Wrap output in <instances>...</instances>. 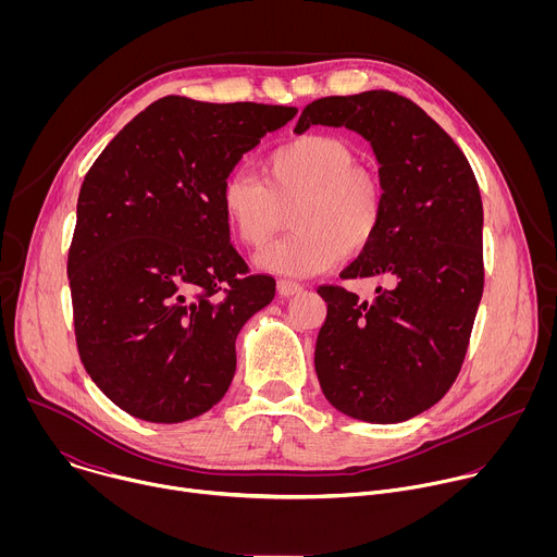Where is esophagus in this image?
I'll return each mask as SVG.
<instances>
[{
    "mask_svg": "<svg viewBox=\"0 0 557 557\" xmlns=\"http://www.w3.org/2000/svg\"><path fill=\"white\" fill-rule=\"evenodd\" d=\"M301 290H304V286L299 282H293V280H280L277 282V293L282 297H293V295H297Z\"/></svg>",
    "mask_w": 557,
    "mask_h": 557,
    "instance_id": "esophagus-1",
    "label": "esophagus"
}]
</instances>
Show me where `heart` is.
Masks as SVG:
<instances>
[{
    "label": "heart",
    "instance_id": "b5f03b06",
    "mask_svg": "<svg viewBox=\"0 0 557 557\" xmlns=\"http://www.w3.org/2000/svg\"><path fill=\"white\" fill-rule=\"evenodd\" d=\"M337 136L306 134L275 147L262 178L231 172L220 187V209L245 247L264 249L293 209V233L260 256V267L308 277L357 256L374 240L383 220V189L374 174Z\"/></svg>",
    "mask_w": 557,
    "mask_h": 557
}]
</instances>
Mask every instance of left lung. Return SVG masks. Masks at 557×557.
<instances>
[{
	"label": "left lung",
	"instance_id": "8db88e82",
	"mask_svg": "<svg viewBox=\"0 0 557 557\" xmlns=\"http://www.w3.org/2000/svg\"><path fill=\"white\" fill-rule=\"evenodd\" d=\"M310 125L348 127L372 145L383 220L342 277L389 284L372 301L317 288L329 304L317 379L339 412L401 423L438 404L460 372L485 284L481 189L451 136L396 92L317 99L295 132Z\"/></svg>",
	"mask_w": 557,
	"mask_h": 557
}]
</instances>
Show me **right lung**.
<instances>
[{
	"label": "right lung",
	"mask_w": 557,
	"mask_h": 557,
	"mask_svg": "<svg viewBox=\"0 0 557 557\" xmlns=\"http://www.w3.org/2000/svg\"><path fill=\"white\" fill-rule=\"evenodd\" d=\"M297 108L163 97L101 151L76 202L67 280L78 357L127 414L183 423L235 374V337L271 304L228 243L222 181Z\"/></svg>",
	"instance_id": "obj_1"
}]
</instances>
